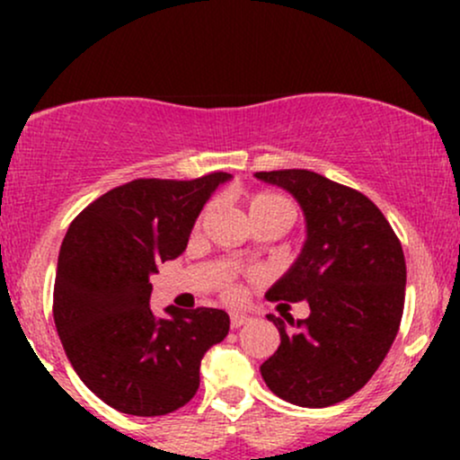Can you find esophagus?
<instances>
[{
  "label": "esophagus",
  "instance_id": "34e87169",
  "mask_svg": "<svg viewBox=\"0 0 460 460\" xmlns=\"http://www.w3.org/2000/svg\"><path fill=\"white\" fill-rule=\"evenodd\" d=\"M248 322L246 315H240V314H231V329H240V326H244Z\"/></svg>",
  "mask_w": 460,
  "mask_h": 460
}]
</instances>
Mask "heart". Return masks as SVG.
<instances>
[{
    "instance_id": "obj_1",
    "label": "heart",
    "mask_w": 460,
    "mask_h": 460,
    "mask_svg": "<svg viewBox=\"0 0 460 460\" xmlns=\"http://www.w3.org/2000/svg\"><path fill=\"white\" fill-rule=\"evenodd\" d=\"M209 212H212V208H208L199 216L197 231L203 226L205 220H208ZM246 214L255 229H260V226H277V229H281L283 234L296 223V216H298L296 205H294L292 200L279 192H270V190H261V192L251 194L246 200ZM220 292H223V298L231 300V303H235V300L242 296L240 283H235L231 277L220 283Z\"/></svg>"
}]
</instances>
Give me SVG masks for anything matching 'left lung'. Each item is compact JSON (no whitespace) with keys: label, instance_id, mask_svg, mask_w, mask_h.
I'll return each mask as SVG.
<instances>
[{"label":"left lung","instance_id":"8db88e82","mask_svg":"<svg viewBox=\"0 0 460 460\" xmlns=\"http://www.w3.org/2000/svg\"><path fill=\"white\" fill-rule=\"evenodd\" d=\"M294 194L307 218V242L270 303H309V318L268 315L281 335L261 376L279 398L322 409L350 398L387 357L404 311L402 244L366 194L305 171L255 172ZM289 307V305H288Z\"/></svg>","mask_w":460,"mask_h":460}]
</instances>
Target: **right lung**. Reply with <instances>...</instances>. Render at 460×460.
Listing matches in <instances>:
<instances>
[{
	"label": "right lung",
	"mask_w": 460,
	"mask_h": 460,
	"mask_svg": "<svg viewBox=\"0 0 460 460\" xmlns=\"http://www.w3.org/2000/svg\"><path fill=\"white\" fill-rule=\"evenodd\" d=\"M231 175L190 181L134 179L75 216L62 240L54 320L73 369L105 404L155 417L181 409L199 389L200 358L229 332L223 309L149 307L157 266L188 246L205 200Z\"/></svg>",
	"instance_id": "obj_1"
}]
</instances>
